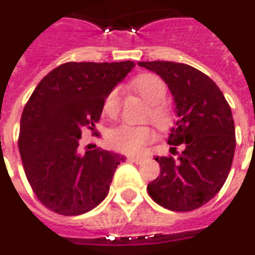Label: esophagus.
Listing matches in <instances>:
<instances>
[{
  "mask_svg": "<svg viewBox=\"0 0 255 255\" xmlns=\"http://www.w3.org/2000/svg\"><path fill=\"white\" fill-rule=\"evenodd\" d=\"M128 160L131 162H135V164H142L144 161L143 157H128Z\"/></svg>",
  "mask_w": 255,
  "mask_h": 255,
  "instance_id": "obj_1",
  "label": "esophagus"
}]
</instances>
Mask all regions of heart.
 <instances>
[{"instance_id":"1","label":"heart","mask_w":255,"mask_h":255,"mask_svg":"<svg viewBox=\"0 0 255 255\" xmlns=\"http://www.w3.org/2000/svg\"><path fill=\"white\" fill-rule=\"evenodd\" d=\"M132 89L150 104L149 117L157 126L164 127L169 122V113L161 102L165 98L166 89L158 76L153 73H143L133 79ZM120 90L113 89L104 100V113L115 117L120 111ZM154 139V131L149 126L120 124L108 133V142L112 147L127 154L140 153Z\"/></svg>"}]
</instances>
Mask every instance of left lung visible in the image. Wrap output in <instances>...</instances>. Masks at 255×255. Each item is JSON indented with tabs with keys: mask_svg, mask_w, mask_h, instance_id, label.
<instances>
[{
	"mask_svg": "<svg viewBox=\"0 0 255 255\" xmlns=\"http://www.w3.org/2000/svg\"><path fill=\"white\" fill-rule=\"evenodd\" d=\"M138 65L168 84L177 115L168 143L184 144L179 160L155 157L160 175L149 183V195L175 212L201 208L221 190L232 165L236 140L230 105L212 79L187 64L139 61Z\"/></svg>",
	"mask_w": 255,
	"mask_h": 255,
	"instance_id": "left-lung-1",
	"label": "left lung"
}]
</instances>
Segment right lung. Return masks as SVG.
Returning a JSON list of instances; mask_svg holds the SVG:
<instances>
[{"mask_svg": "<svg viewBox=\"0 0 255 255\" xmlns=\"http://www.w3.org/2000/svg\"><path fill=\"white\" fill-rule=\"evenodd\" d=\"M135 67L120 63H65L36 86L20 120L19 151L25 176L46 208L78 216L108 195L122 154L80 153L83 128L100 120L104 100Z\"/></svg>", "mask_w": 255, "mask_h": 255, "instance_id": "1", "label": "right lung"}]
</instances>
